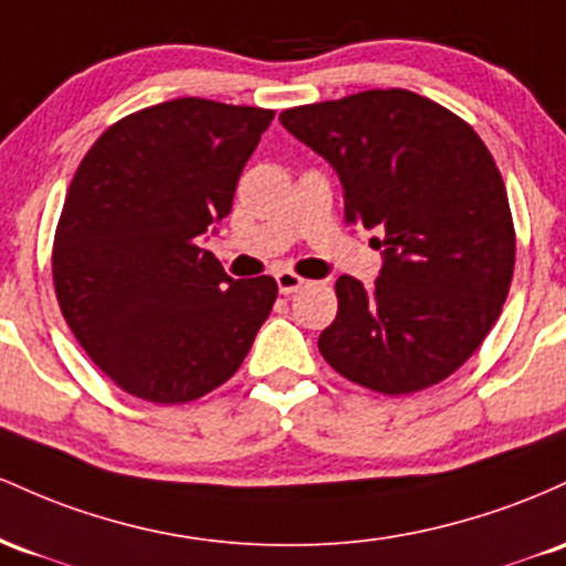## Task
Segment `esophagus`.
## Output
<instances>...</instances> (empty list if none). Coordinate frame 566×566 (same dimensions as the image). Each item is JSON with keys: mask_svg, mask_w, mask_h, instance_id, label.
Wrapping results in <instances>:
<instances>
[{"mask_svg": "<svg viewBox=\"0 0 566 566\" xmlns=\"http://www.w3.org/2000/svg\"><path fill=\"white\" fill-rule=\"evenodd\" d=\"M275 283H277V291H281V294H296V291H300L307 281L300 275H294V272L283 270L275 275Z\"/></svg>", "mask_w": 566, "mask_h": 566, "instance_id": "34e87169", "label": "esophagus"}]
</instances>
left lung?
I'll return each mask as SVG.
<instances>
[{
  "mask_svg": "<svg viewBox=\"0 0 566 566\" xmlns=\"http://www.w3.org/2000/svg\"><path fill=\"white\" fill-rule=\"evenodd\" d=\"M283 128L342 181L347 224L379 230L371 289L342 275L317 350L342 377L406 396L479 350L511 289L516 234L492 155L436 101L366 91L296 106Z\"/></svg>",
  "mask_w": 566,
  "mask_h": 566,
  "instance_id": "8db88e82",
  "label": "left lung"
}]
</instances>
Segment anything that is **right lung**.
I'll return each mask as SVG.
<instances>
[{
	"instance_id": "1",
	"label": "right lung",
	"mask_w": 566,
	"mask_h": 566,
	"mask_svg": "<svg viewBox=\"0 0 566 566\" xmlns=\"http://www.w3.org/2000/svg\"><path fill=\"white\" fill-rule=\"evenodd\" d=\"M275 112L176 98L91 146L53 245L61 313L130 396L187 403L224 385L275 304L272 277L234 281L202 249Z\"/></svg>"
}]
</instances>
